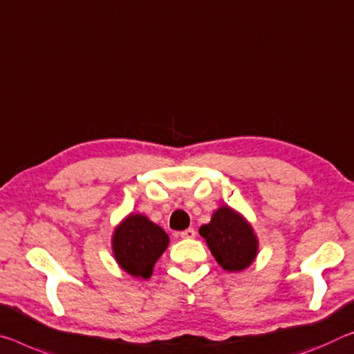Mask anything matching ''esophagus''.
Masks as SVG:
<instances>
[{"label": "esophagus", "mask_w": 354, "mask_h": 354, "mask_svg": "<svg viewBox=\"0 0 354 354\" xmlns=\"http://www.w3.org/2000/svg\"><path fill=\"white\" fill-rule=\"evenodd\" d=\"M195 234H197V232H195L194 228H187V230H184V232L179 233V236L184 239H192V238H195Z\"/></svg>", "instance_id": "1"}]
</instances>
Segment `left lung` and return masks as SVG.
Wrapping results in <instances>:
<instances>
[{
	"mask_svg": "<svg viewBox=\"0 0 354 354\" xmlns=\"http://www.w3.org/2000/svg\"><path fill=\"white\" fill-rule=\"evenodd\" d=\"M198 233L206 239L211 254L225 271H243L255 260L258 239L254 228L230 206L218 207L211 222L201 225Z\"/></svg>",
	"mask_w": 354,
	"mask_h": 354,
	"instance_id": "8db88e82",
	"label": "left lung"
}]
</instances>
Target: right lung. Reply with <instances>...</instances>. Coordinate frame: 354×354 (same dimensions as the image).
<instances>
[{"label":"right lung","mask_w":354,"mask_h":354,"mask_svg":"<svg viewBox=\"0 0 354 354\" xmlns=\"http://www.w3.org/2000/svg\"><path fill=\"white\" fill-rule=\"evenodd\" d=\"M170 238L159 225L143 214H131L115 228V260L127 274L148 279L160 255L164 254Z\"/></svg>","instance_id":"add662e5"}]
</instances>
